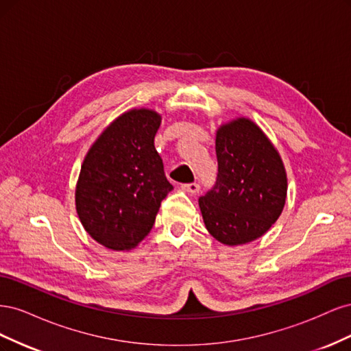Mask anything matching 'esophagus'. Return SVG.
<instances>
[{
    "label": "esophagus",
    "instance_id": "1",
    "mask_svg": "<svg viewBox=\"0 0 351 351\" xmlns=\"http://www.w3.org/2000/svg\"><path fill=\"white\" fill-rule=\"evenodd\" d=\"M182 189L184 190V192H187V193L196 195V193H199L200 186H199L197 183H187V184H183V186H182Z\"/></svg>",
    "mask_w": 351,
    "mask_h": 351
}]
</instances>
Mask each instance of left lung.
Masks as SVG:
<instances>
[{
  "label": "left lung",
  "mask_w": 351,
  "mask_h": 351,
  "mask_svg": "<svg viewBox=\"0 0 351 351\" xmlns=\"http://www.w3.org/2000/svg\"><path fill=\"white\" fill-rule=\"evenodd\" d=\"M217 183L199 199L210 236L227 246L262 237L281 215L287 174L281 156L249 119L222 124L217 132Z\"/></svg>",
  "instance_id": "1"
}]
</instances>
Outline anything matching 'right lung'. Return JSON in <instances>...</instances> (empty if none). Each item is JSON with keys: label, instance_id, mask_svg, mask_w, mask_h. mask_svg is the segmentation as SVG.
I'll use <instances>...</instances> for the list:
<instances>
[{"label": "right lung", "instance_id": "1", "mask_svg": "<svg viewBox=\"0 0 351 351\" xmlns=\"http://www.w3.org/2000/svg\"><path fill=\"white\" fill-rule=\"evenodd\" d=\"M161 115L130 110L92 145L76 186V210L89 236L112 250L136 247L173 190L155 149Z\"/></svg>", "mask_w": 351, "mask_h": 351}]
</instances>
